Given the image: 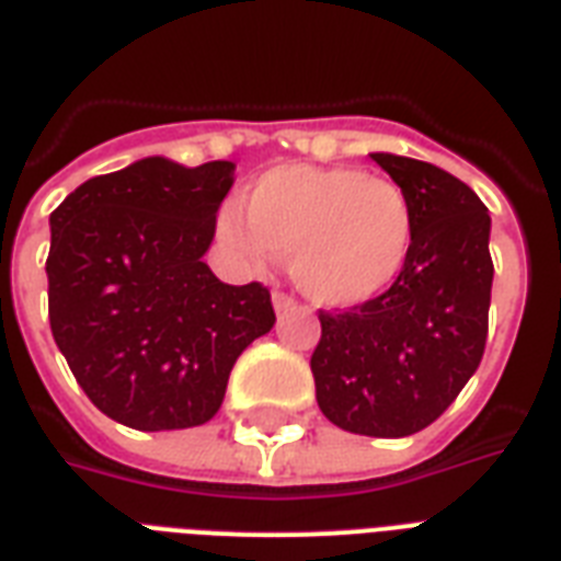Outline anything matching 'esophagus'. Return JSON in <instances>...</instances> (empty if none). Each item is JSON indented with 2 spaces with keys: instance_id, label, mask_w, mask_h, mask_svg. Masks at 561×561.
Instances as JSON below:
<instances>
[{
  "instance_id": "1",
  "label": "esophagus",
  "mask_w": 561,
  "mask_h": 561,
  "mask_svg": "<svg viewBox=\"0 0 561 561\" xmlns=\"http://www.w3.org/2000/svg\"><path fill=\"white\" fill-rule=\"evenodd\" d=\"M273 308H276V311H294V308H297V299L290 297V294H285V290H273Z\"/></svg>"
}]
</instances>
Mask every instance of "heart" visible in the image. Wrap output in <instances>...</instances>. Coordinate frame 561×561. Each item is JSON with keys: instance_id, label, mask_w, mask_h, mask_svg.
Listing matches in <instances>:
<instances>
[{"instance_id": "b5f03b06", "label": "heart", "mask_w": 561, "mask_h": 561, "mask_svg": "<svg viewBox=\"0 0 561 561\" xmlns=\"http://www.w3.org/2000/svg\"><path fill=\"white\" fill-rule=\"evenodd\" d=\"M224 209L218 232L250 259L290 255V276L320 306H358L387 290L413 244V203L392 180L346 165H279Z\"/></svg>"}]
</instances>
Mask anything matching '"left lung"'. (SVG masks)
<instances>
[{"label": "left lung", "mask_w": 561, "mask_h": 561, "mask_svg": "<svg viewBox=\"0 0 561 561\" xmlns=\"http://www.w3.org/2000/svg\"><path fill=\"white\" fill-rule=\"evenodd\" d=\"M373 160L413 203V244L383 294L320 311L311 373L329 422L396 439L443 416L480 367L495 267L489 211L462 180L410 157Z\"/></svg>", "instance_id": "left-lung-1"}]
</instances>
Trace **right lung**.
I'll return each mask as SVG.
<instances>
[{
    "label": "right lung",
    "instance_id": "1",
    "mask_svg": "<svg viewBox=\"0 0 561 561\" xmlns=\"http://www.w3.org/2000/svg\"><path fill=\"white\" fill-rule=\"evenodd\" d=\"M236 165L148 157L51 211L48 323L87 399L136 431L218 413L241 352L273 329L262 282L227 285L203 253Z\"/></svg>",
    "mask_w": 561,
    "mask_h": 561
}]
</instances>
